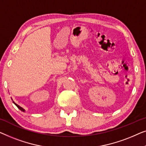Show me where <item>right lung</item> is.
I'll use <instances>...</instances> for the list:
<instances>
[{"label":"right lung","instance_id":"obj_1","mask_svg":"<svg viewBox=\"0 0 146 146\" xmlns=\"http://www.w3.org/2000/svg\"><path fill=\"white\" fill-rule=\"evenodd\" d=\"M13 102H14V104H15V105H16V106H17V107H18V108H19V109H20V110H21V111H22V112H25V110H24L23 108H22V107H21V106H20L19 105H18V104H16V103H15V102H14V101H13Z\"/></svg>","mask_w":146,"mask_h":146}]
</instances>
